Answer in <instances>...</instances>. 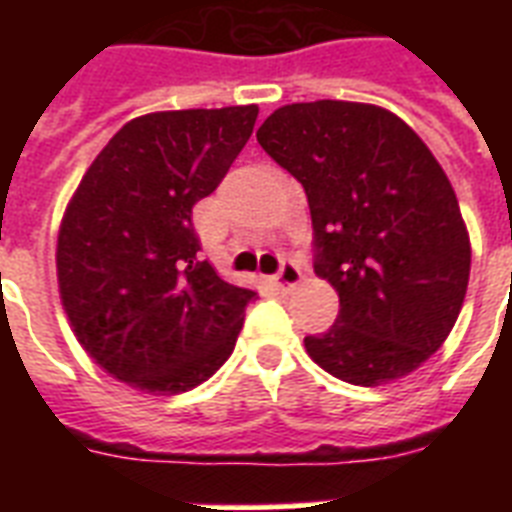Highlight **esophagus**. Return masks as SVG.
Returning a JSON list of instances; mask_svg holds the SVG:
<instances>
[{
    "instance_id": "34e87169",
    "label": "esophagus",
    "mask_w": 512,
    "mask_h": 512,
    "mask_svg": "<svg viewBox=\"0 0 512 512\" xmlns=\"http://www.w3.org/2000/svg\"><path fill=\"white\" fill-rule=\"evenodd\" d=\"M300 279H303V271H300V265L295 263V260H284L279 268V273L273 276V284L281 289H292L300 284Z\"/></svg>"
}]
</instances>
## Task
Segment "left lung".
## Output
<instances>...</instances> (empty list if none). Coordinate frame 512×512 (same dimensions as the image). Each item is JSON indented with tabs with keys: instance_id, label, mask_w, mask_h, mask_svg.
Wrapping results in <instances>:
<instances>
[{
	"instance_id": "8db88e82",
	"label": "left lung",
	"mask_w": 512,
	"mask_h": 512,
	"mask_svg": "<svg viewBox=\"0 0 512 512\" xmlns=\"http://www.w3.org/2000/svg\"><path fill=\"white\" fill-rule=\"evenodd\" d=\"M257 143L303 183L313 268L340 295L308 356L364 388L414 372L449 337L470 279L468 228L436 156L396 114L348 100L279 108Z\"/></svg>"
}]
</instances>
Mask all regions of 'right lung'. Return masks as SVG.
Segmentation results:
<instances>
[{
  "mask_svg": "<svg viewBox=\"0 0 512 512\" xmlns=\"http://www.w3.org/2000/svg\"><path fill=\"white\" fill-rule=\"evenodd\" d=\"M257 106L132 119L84 172L58 233V287L82 348L116 380L183 393L233 353L255 292L199 260L193 204L247 146Z\"/></svg>",
  "mask_w": 512,
  "mask_h": 512,
  "instance_id": "add662e5",
  "label": "right lung"
}]
</instances>
